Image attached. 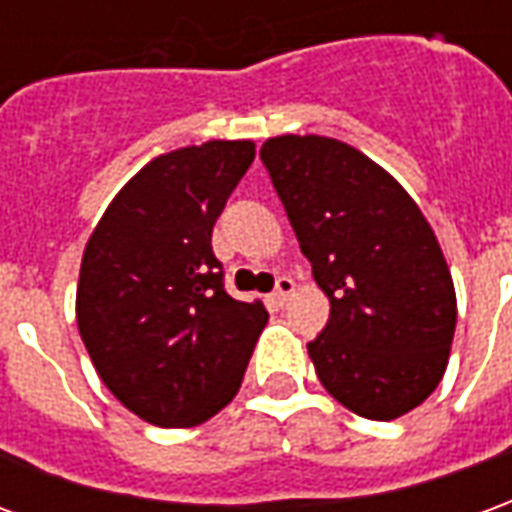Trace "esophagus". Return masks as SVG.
Segmentation results:
<instances>
[{
    "label": "esophagus",
    "instance_id": "1",
    "mask_svg": "<svg viewBox=\"0 0 512 512\" xmlns=\"http://www.w3.org/2000/svg\"><path fill=\"white\" fill-rule=\"evenodd\" d=\"M293 288H296V285H293V279L277 277V288H274V293H271L268 299H271V304H274V307H282V304L288 301L290 293H293Z\"/></svg>",
    "mask_w": 512,
    "mask_h": 512
}]
</instances>
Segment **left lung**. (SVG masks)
Returning a JSON list of instances; mask_svg holds the SVG:
<instances>
[{"label": "left lung", "mask_w": 512, "mask_h": 512, "mask_svg": "<svg viewBox=\"0 0 512 512\" xmlns=\"http://www.w3.org/2000/svg\"><path fill=\"white\" fill-rule=\"evenodd\" d=\"M260 158L332 304L307 343L326 392L381 422L417 408L447 370L458 318L450 268L417 202L329 136H274Z\"/></svg>", "instance_id": "1"}]
</instances>
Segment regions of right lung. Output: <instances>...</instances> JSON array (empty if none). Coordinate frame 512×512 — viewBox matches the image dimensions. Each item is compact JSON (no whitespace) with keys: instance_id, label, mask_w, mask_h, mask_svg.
<instances>
[{"instance_id":"obj_1","label":"right lung","mask_w":512,"mask_h":512,"mask_svg":"<svg viewBox=\"0 0 512 512\" xmlns=\"http://www.w3.org/2000/svg\"><path fill=\"white\" fill-rule=\"evenodd\" d=\"M255 161L252 142L213 139L153 158L87 241L76 290L84 348L109 392L158 428L222 411L268 321L224 290L211 233Z\"/></svg>"}]
</instances>
